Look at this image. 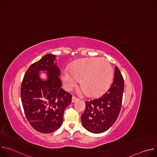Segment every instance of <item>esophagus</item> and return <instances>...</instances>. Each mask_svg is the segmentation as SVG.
I'll return each instance as SVG.
<instances>
[{"instance_id":"obj_1","label":"esophagus","mask_w":157,"mask_h":157,"mask_svg":"<svg viewBox=\"0 0 157 157\" xmlns=\"http://www.w3.org/2000/svg\"><path fill=\"white\" fill-rule=\"evenodd\" d=\"M78 99H78V98H76V96H73L72 97V102H75L77 101Z\"/></svg>"}]
</instances>
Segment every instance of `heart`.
I'll return each mask as SVG.
<instances>
[{"label": "heart", "mask_w": 157, "mask_h": 157, "mask_svg": "<svg viewBox=\"0 0 157 157\" xmlns=\"http://www.w3.org/2000/svg\"><path fill=\"white\" fill-rule=\"evenodd\" d=\"M113 70L110 63L105 59L89 58L77 60L70 67L69 72L62 75L66 86L71 88L79 80L80 86L89 97H97L110 86Z\"/></svg>", "instance_id": "b5f03b06"}]
</instances>
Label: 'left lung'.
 Instances as JSON below:
<instances>
[{
  "instance_id": "8db88e82",
  "label": "left lung",
  "mask_w": 157,
  "mask_h": 157,
  "mask_svg": "<svg viewBox=\"0 0 157 157\" xmlns=\"http://www.w3.org/2000/svg\"><path fill=\"white\" fill-rule=\"evenodd\" d=\"M124 89V78L116 66L113 82L107 91L98 99L85 102L86 109L81 116V122L86 130L99 133L114 124L121 109Z\"/></svg>"
}]
</instances>
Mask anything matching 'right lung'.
I'll return each mask as SVG.
<instances>
[{
  "label": "right lung",
  "instance_id": "add662e5",
  "mask_svg": "<svg viewBox=\"0 0 157 157\" xmlns=\"http://www.w3.org/2000/svg\"><path fill=\"white\" fill-rule=\"evenodd\" d=\"M56 56L47 54L32 64L21 85V100L25 116L32 127L43 133L53 132L60 127L64 109L72 99L71 94L61 87ZM40 71H47L46 81L40 79Z\"/></svg>",
  "mask_w": 157,
  "mask_h": 157
}]
</instances>
